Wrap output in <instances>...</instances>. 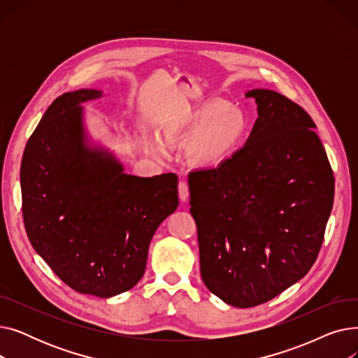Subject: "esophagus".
<instances>
[{
	"label": "esophagus",
	"mask_w": 358,
	"mask_h": 358,
	"mask_svg": "<svg viewBox=\"0 0 358 358\" xmlns=\"http://www.w3.org/2000/svg\"><path fill=\"white\" fill-rule=\"evenodd\" d=\"M178 196L181 201L189 200V185H187L185 181H180L178 184Z\"/></svg>",
	"instance_id": "esophagus-1"
}]
</instances>
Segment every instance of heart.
I'll list each match as a JSON object with an SVG mask.
<instances>
[{"mask_svg": "<svg viewBox=\"0 0 358 358\" xmlns=\"http://www.w3.org/2000/svg\"><path fill=\"white\" fill-rule=\"evenodd\" d=\"M247 120L236 108L222 101H206L182 113L164 131L168 143L189 145V158L197 165H216L227 159L243 141ZM155 154L162 152V143L150 142Z\"/></svg>", "mask_w": 358, "mask_h": 358, "instance_id": "b5f03b06", "label": "heart"}]
</instances>
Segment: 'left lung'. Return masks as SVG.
Wrapping results in <instances>:
<instances>
[{
  "label": "left lung",
  "mask_w": 358,
  "mask_h": 358,
  "mask_svg": "<svg viewBox=\"0 0 358 358\" xmlns=\"http://www.w3.org/2000/svg\"><path fill=\"white\" fill-rule=\"evenodd\" d=\"M258 117L241 149L189 176L200 273L224 303L252 308L313 266L334 203V174L308 113L266 88L245 92Z\"/></svg>",
  "instance_id": "obj_1"
}]
</instances>
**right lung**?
Wrapping results in <instances>:
<instances>
[{
	"label": "right lung",
	"mask_w": 358,
	"mask_h": 358,
	"mask_svg": "<svg viewBox=\"0 0 358 358\" xmlns=\"http://www.w3.org/2000/svg\"><path fill=\"white\" fill-rule=\"evenodd\" d=\"M103 96L81 88L49 106L26 145L20 184L34 251L75 292L107 299L142 278L150 239L178 208V178L127 174L92 139L83 104Z\"/></svg>",
	"instance_id": "obj_1"
}]
</instances>
